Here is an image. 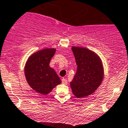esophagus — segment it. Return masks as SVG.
I'll list each match as a JSON object with an SVG mask.
<instances>
[{"mask_svg":"<svg viewBox=\"0 0 128 128\" xmlns=\"http://www.w3.org/2000/svg\"><path fill=\"white\" fill-rule=\"evenodd\" d=\"M62 83L63 84H67V83H68V80H67L66 79H64V78H63V79H62Z\"/></svg>","mask_w":128,"mask_h":128,"instance_id":"1","label":"esophagus"}]
</instances>
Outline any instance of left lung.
<instances>
[{
    "instance_id": "8db88e82",
    "label": "left lung",
    "mask_w": 128,
    "mask_h": 128,
    "mask_svg": "<svg viewBox=\"0 0 128 128\" xmlns=\"http://www.w3.org/2000/svg\"><path fill=\"white\" fill-rule=\"evenodd\" d=\"M78 68L70 82L72 92L77 98L85 97L94 92L103 79V68L96 54L86 48L72 47Z\"/></svg>"
}]
</instances>
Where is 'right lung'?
Masks as SVG:
<instances>
[{
  "mask_svg": "<svg viewBox=\"0 0 128 128\" xmlns=\"http://www.w3.org/2000/svg\"><path fill=\"white\" fill-rule=\"evenodd\" d=\"M55 52L54 49L39 50L31 56L26 64V79L30 86L39 94H49L54 87L61 83L58 74L49 67Z\"/></svg>",
  "mask_w": 128,
  "mask_h": 128,
  "instance_id": "right-lung-1",
  "label": "right lung"
}]
</instances>
